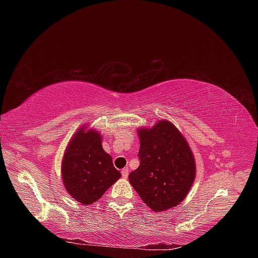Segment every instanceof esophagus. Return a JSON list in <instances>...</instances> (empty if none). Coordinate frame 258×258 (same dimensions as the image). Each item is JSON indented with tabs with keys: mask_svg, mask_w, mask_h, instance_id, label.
<instances>
[{
	"mask_svg": "<svg viewBox=\"0 0 258 258\" xmlns=\"http://www.w3.org/2000/svg\"><path fill=\"white\" fill-rule=\"evenodd\" d=\"M122 176L124 177V178H127V176H128V168H123L122 169Z\"/></svg>",
	"mask_w": 258,
	"mask_h": 258,
	"instance_id": "34e87169",
	"label": "esophagus"
}]
</instances>
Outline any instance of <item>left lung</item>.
Instances as JSON below:
<instances>
[{"label":"left lung","instance_id":"1","mask_svg":"<svg viewBox=\"0 0 258 258\" xmlns=\"http://www.w3.org/2000/svg\"><path fill=\"white\" fill-rule=\"evenodd\" d=\"M138 133L140 166L128 175L131 185L154 212L175 207L188 194L196 175L188 143L165 119Z\"/></svg>","mask_w":258,"mask_h":258}]
</instances>
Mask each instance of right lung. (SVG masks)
Wrapping results in <instances>:
<instances>
[{"mask_svg": "<svg viewBox=\"0 0 258 258\" xmlns=\"http://www.w3.org/2000/svg\"><path fill=\"white\" fill-rule=\"evenodd\" d=\"M81 126L70 141L62 161V178L68 193L83 205L100 200L120 177L112 157L103 150L95 130Z\"/></svg>", "mask_w": 258, "mask_h": 258, "instance_id": "obj_1", "label": "right lung"}]
</instances>
